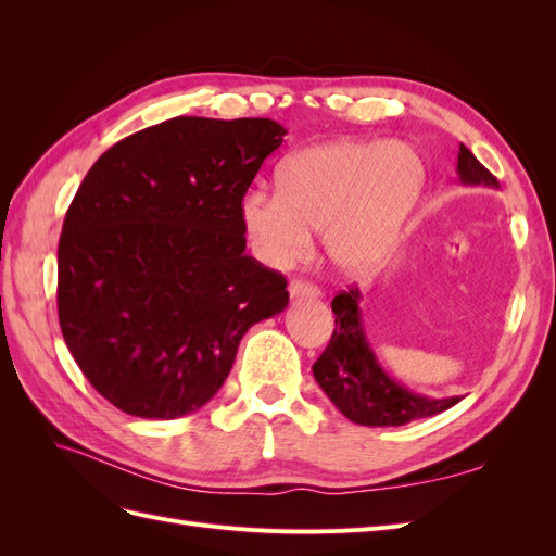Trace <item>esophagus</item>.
<instances>
[{
  "mask_svg": "<svg viewBox=\"0 0 556 556\" xmlns=\"http://www.w3.org/2000/svg\"><path fill=\"white\" fill-rule=\"evenodd\" d=\"M288 292L292 299H317L319 290L308 280H292L288 285Z\"/></svg>",
  "mask_w": 556,
  "mask_h": 556,
  "instance_id": "1",
  "label": "esophagus"
}]
</instances>
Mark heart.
I'll return each instance as SVG.
<instances>
[{
  "instance_id": "heart-1",
  "label": "heart",
  "mask_w": 556,
  "mask_h": 556,
  "mask_svg": "<svg viewBox=\"0 0 556 556\" xmlns=\"http://www.w3.org/2000/svg\"><path fill=\"white\" fill-rule=\"evenodd\" d=\"M278 188L245 190L241 225L255 257L288 268L313 248L333 271L374 274L390 255L427 188V164L415 148L387 139H345L296 150L282 162Z\"/></svg>"
}]
</instances>
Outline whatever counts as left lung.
<instances>
[{
  "label": "left lung",
  "instance_id": "obj_1",
  "mask_svg": "<svg viewBox=\"0 0 556 556\" xmlns=\"http://www.w3.org/2000/svg\"><path fill=\"white\" fill-rule=\"evenodd\" d=\"M457 174L464 185L498 188V180L464 143L459 146ZM359 301L357 288L333 296L336 327L327 350L313 364V376L333 406L362 427H401L413 419L439 415L459 403V396L429 399L415 394L384 374L366 339Z\"/></svg>",
  "mask_w": 556,
  "mask_h": 556
}]
</instances>
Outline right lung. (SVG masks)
<instances>
[{"label":"right lung","instance_id":"1","mask_svg":"<svg viewBox=\"0 0 556 556\" xmlns=\"http://www.w3.org/2000/svg\"><path fill=\"white\" fill-rule=\"evenodd\" d=\"M268 117H172L99 157L58 245L64 343L94 390L176 419L220 390L245 331L290 301L245 255L239 204L282 143Z\"/></svg>","mask_w":556,"mask_h":556}]
</instances>
